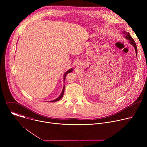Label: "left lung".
<instances>
[{
  "mask_svg": "<svg viewBox=\"0 0 147 147\" xmlns=\"http://www.w3.org/2000/svg\"><path fill=\"white\" fill-rule=\"evenodd\" d=\"M124 34H125V38L129 39L130 41V44H131V45H133L134 47V49H135V51H136V55L137 56V45H136V44L134 42V40L132 38V37L130 36L129 32H126L125 31H124Z\"/></svg>",
  "mask_w": 147,
  "mask_h": 147,
  "instance_id": "obj_1",
  "label": "left lung"
}]
</instances>
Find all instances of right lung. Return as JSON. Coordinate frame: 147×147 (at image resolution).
Listing matches in <instances>:
<instances>
[{"label":"right lung","mask_w":147,"mask_h":147,"mask_svg":"<svg viewBox=\"0 0 147 147\" xmlns=\"http://www.w3.org/2000/svg\"><path fill=\"white\" fill-rule=\"evenodd\" d=\"M73 70V69L71 68V69H69L68 71H67L65 73V74H64V76H63V80H64V81H65V78H66V75L68 74V73H71V72H72V71ZM64 92H65V86H64V87H63V91H62V92H61V94L60 95V96L58 97V98H57L56 99H54V100H51V101H50V102H56V101H58V100H59L62 97H63V94H64Z\"/></svg>","instance_id":"1"}]
</instances>
